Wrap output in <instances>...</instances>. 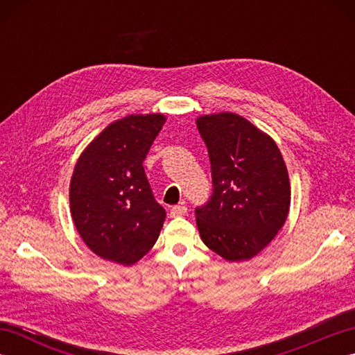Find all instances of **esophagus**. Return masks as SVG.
<instances>
[{"label": "esophagus", "mask_w": 355, "mask_h": 355, "mask_svg": "<svg viewBox=\"0 0 355 355\" xmlns=\"http://www.w3.org/2000/svg\"><path fill=\"white\" fill-rule=\"evenodd\" d=\"M186 212H187V207H186L184 202H182V205H177V206H173L171 209V216L172 218L182 216V215H186Z\"/></svg>", "instance_id": "34e87169"}]
</instances>
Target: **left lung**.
<instances>
[{
    "instance_id": "1",
    "label": "left lung",
    "mask_w": 355,
    "mask_h": 355,
    "mask_svg": "<svg viewBox=\"0 0 355 355\" xmlns=\"http://www.w3.org/2000/svg\"><path fill=\"white\" fill-rule=\"evenodd\" d=\"M214 192L195 209L200 236L221 258L252 259L288 216L290 180L275 140L235 112L201 116Z\"/></svg>"
}]
</instances>
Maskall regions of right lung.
Instances as JSON below:
<instances>
[{
    "label": "right lung",
    "instance_id": "obj_1",
    "mask_svg": "<svg viewBox=\"0 0 355 355\" xmlns=\"http://www.w3.org/2000/svg\"><path fill=\"white\" fill-rule=\"evenodd\" d=\"M164 122L163 114L116 120L74 166L73 223L84 243L103 259L132 266L160 235L166 212L150 191L143 160Z\"/></svg>",
    "mask_w": 355,
    "mask_h": 355
}]
</instances>
